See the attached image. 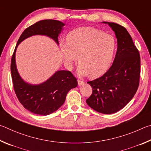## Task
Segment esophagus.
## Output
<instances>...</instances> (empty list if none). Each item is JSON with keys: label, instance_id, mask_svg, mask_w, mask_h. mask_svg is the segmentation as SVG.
Listing matches in <instances>:
<instances>
[{"label": "esophagus", "instance_id": "34e87169", "mask_svg": "<svg viewBox=\"0 0 151 151\" xmlns=\"http://www.w3.org/2000/svg\"><path fill=\"white\" fill-rule=\"evenodd\" d=\"M78 86H83V84H84V81H81V80H78Z\"/></svg>", "mask_w": 151, "mask_h": 151}]
</instances>
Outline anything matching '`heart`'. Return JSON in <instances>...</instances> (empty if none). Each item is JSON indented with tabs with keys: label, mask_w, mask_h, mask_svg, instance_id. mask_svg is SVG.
Here are the masks:
<instances>
[{
	"label": "heart",
	"mask_w": 151,
	"mask_h": 151,
	"mask_svg": "<svg viewBox=\"0 0 151 151\" xmlns=\"http://www.w3.org/2000/svg\"><path fill=\"white\" fill-rule=\"evenodd\" d=\"M117 40L112 34L92 27H81L68 34L67 42H61L64 62L71 68L79 56L80 76L96 78L111 65L117 51Z\"/></svg>",
	"instance_id": "b5f03b06"
}]
</instances>
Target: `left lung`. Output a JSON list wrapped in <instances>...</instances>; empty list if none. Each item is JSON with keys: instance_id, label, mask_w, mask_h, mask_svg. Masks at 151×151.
<instances>
[{"instance_id": "1", "label": "left lung", "mask_w": 151, "mask_h": 151, "mask_svg": "<svg viewBox=\"0 0 151 151\" xmlns=\"http://www.w3.org/2000/svg\"><path fill=\"white\" fill-rule=\"evenodd\" d=\"M107 24L117 39V50L111 68L101 77L88 81L93 89L86 100L89 107L104 114L122 109L133 99L139 85L141 59L128 31L114 22Z\"/></svg>"}]
</instances>
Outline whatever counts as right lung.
<instances>
[{
	"label": "right lung",
	"instance_id": "add662e5",
	"mask_svg": "<svg viewBox=\"0 0 151 151\" xmlns=\"http://www.w3.org/2000/svg\"><path fill=\"white\" fill-rule=\"evenodd\" d=\"M64 25V23L55 20L37 22L25 29L21 34L13 53L10 70L14 91L23 107L34 114L45 116L57 111L65 102L68 91L77 87L78 81L70 71L59 70L44 82L38 85L26 82L17 70L16 51L21 42L34 35L49 37L58 45V36Z\"/></svg>",
	"mask_w": 151,
	"mask_h": 151
}]
</instances>
